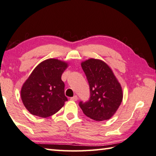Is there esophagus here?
<instances>
[{
    "label": "esophagus",
    "mask_w": 156,
    "mask_h": 156,
    "mask_svg": "<svg viewBox=\"0 0 156 156\" xmlns=\"http://www.w3.org/2000/svg\"><path fill=\"white\" fill-rule=\"evenodd\" d=\"M77 99H78L77 95H74L73 97H72L70 98V100H73V101H76V100H77Z\"/></svg>",
    "instance_id": "obj_1"
}]
</instances>
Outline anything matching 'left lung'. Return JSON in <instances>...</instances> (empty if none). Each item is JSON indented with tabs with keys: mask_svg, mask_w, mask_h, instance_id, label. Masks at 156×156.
Masks as SVG:
<instances>
[{
	"mask_svg": "<svg viewBox=\"0 0 156 156\" xmlns=\"http://www.w3.org/2000/svg\"><path fill=\"white\" fill-rule=\"evenodd\" d=\"M90 87V98L80 102L86 116L95 121L108 120L116 113L123 100L121 84L108 65L99 59L81 63Z\"/></svg>",
	"mask_w": 156,
	"mask_h": 156,
	"instance_id": "left-lung-1",
	"label": "left lung"
}]
</instances>
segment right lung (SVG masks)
I'll use <instances>...</instances> for the list:
<instances>
[{"label": "right lung", "instance_id": "add662e5", "mask_svg": "<svg viewBox=\"0 0 156 156\" xmlns=\"http://www.w3.org/2000/svg\"><path fill=\"white\" fill-rule=\"evenodd\" d=\"M68 63L49 58L35 68L21 90L23 104L30 114L42 118L56 114L68 98L61 76Z\"/></svg>", "mask_w": 156, "mask_h": 156}]
</instances>
